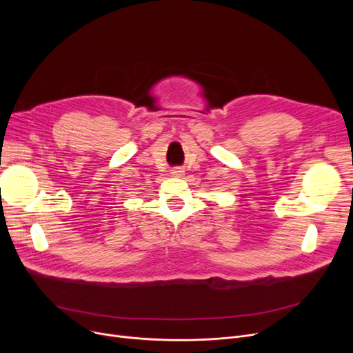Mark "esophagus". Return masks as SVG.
Returning a JSON list of instances; mask_svg holds the SVG:
<instances>
[{
  "label": "esophagus",
  "mask_w": 353,
  "mask_h": 353,
  "mask_svg": "<svg viewBox=\"0 0 353 353\" xmlns=\"http://www.w3.org/2000/svg\"><path fill=\"white\" fill-rule=\"evenodd\" d=\"M172 174L174 177H181V176H184V170L181 169V167H174V169L172 170Z\"/></svg>",
  "instance_id": "34e87169"
}]
</instances>
